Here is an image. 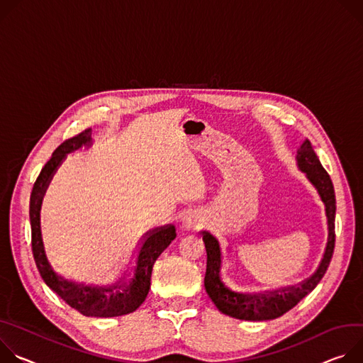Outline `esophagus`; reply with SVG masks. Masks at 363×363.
<instances>
[{
	"label": "esophagus",
	"instance_id": "esophagus-1",
	"mask_svg": "<svg viewBox=\"0 0 363 363\" xmlns=\"http://www.w3.org/2000/svg\"><path fill=\"white\" fill-rule=\"evenodd\" d=\"M202 222V216L194 209H187L182 213L180 216V230L187 232V230H194L197 226Z\"/></svg>",
	"mask_w": 363,
	"mask_h": 363
}]
</instances>
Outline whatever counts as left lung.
I'll return each instance as SVG.
<instances>
[{"instance_id": "left-lung-1", "label": "left lung", "mask_w": 363, "mask_h": 363, "mask_svg": "<svg viewBox=\"0 0 363 363\" xmlns=\"http://www.w3.org/2000/svg\"><path fill=\"white\" fill-rule=\"evenodd\" d=\"M297 166L306 173L308 182L314 186L321 202L325 203L326 218H328V244L320 261V265L314 271V274L297 286L284 287L272 291H259V293H240L233 290L226 281L223 279V252L220 242L216 236L203 230V242L208 254L206 261V274H205V289L208 296L212 298L215 306L226 315L250 320V321H261V320H272L283 315L294 306H297L308 293H311L320 279L328 271L330 264L333 250H335V216H336V199L335 189L330 180V176L321 166L318 157L315 155L311 143L308 140L303 141L297 151Z\"/></svg>"}]
</instances>
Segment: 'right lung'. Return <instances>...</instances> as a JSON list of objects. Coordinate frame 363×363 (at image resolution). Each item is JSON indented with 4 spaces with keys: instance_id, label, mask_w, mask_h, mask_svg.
I'll list each match as a JSON object with an SVG mask.
<instances>
[{
    "instance_id": "right-lung-1",
    "label": "right lung",
    "mask_w": 363,
    "mask_h": 363,
    "mask_svg": "<svg viewBox=\"0 0 363 363\" xmlns=\"http://www.w3.org/2000/svg\"><path fill=\"white\" fill-rule=\"evenodd\" d=\"M92 130H85L73 138L62 143L53 152L52 158L40 172L30 197V225H31V250L37 269L43 281L65 303L80 314L88 317H116L135 311L145 300L151 272L155 259L161 255L176 238V226L167 225L145 233L135 252L133 265L118 281L108 286H89L74 283L59 275L48 259L42 230H40V209L45 191L62 164L66 154H70L80 147L91 145Z\"/></svg>"
}]
</instances>
